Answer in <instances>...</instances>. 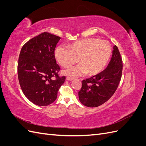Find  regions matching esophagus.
<instances>
[{"mask_svg":"<svg viewBox=\"0 0 146 146\" xmlns=\"http://www.w3.org/2000/svg\"><path fill=\"white\" fill-rule=\"evenodd\" d=\"M66 80H68V81H72V80H73V78H71V77H66Z\"/></svg>","mask_w":146,"mask_h":146,"instance_id":"esophagus-1","label":"esophagus"}]
</instances>
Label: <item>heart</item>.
I'll list each match as a JSON object with an SVG mask.
<instances>
[{
    "instance_id": "obj_1",
    "label": "heart",
    "mask_w": 146,
    "mask_h": 146,
    "mask_svg": "<svg viewBox=\"0 0 146 146\" xmlns=\"http://www.w3.org/2000/svg\"><path fill=\"white\" fill-rule=\"evenodd\" d=\"M111 55V47L108 41L90 38L72 43L69 48L58 46L55 56L58 63L69 68L77 62L79 65L66 69L63 74L71 77L86 74L88 76L98 74L108 64Z\"/></svg>"
}]
</instances>
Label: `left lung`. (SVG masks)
<instances>
[{"label": "left lung", "mask_w": 146, "mask_h": 146, "mask_svg": "<svg viewBox=\"0 0 146 146\" xmlns=\"http://www.w3.org/2000/svg\"><path fill=\"white\" fill-rule=\"evenodd\" d=\"M122 72V60L117 47L113 46L111 60L105 70L83 80L79 100L86 107H97L110 99L117 90Z\"/></svg>", "instance_id": "left-lung-1"}]
</instances>
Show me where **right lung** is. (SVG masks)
<instances>
[{
	"instance_id": "obj_1",
	"label": "right lung",
	"mask_w": 146,
	"mask_h": 146,
	"mask_svg": "<svg viewBox=\"0 0 146 146\" xmlns=\"http://www.w3.org/2000/svg\"><path fill=\"white\" fill-rule=\"evenodd\" d=\"M60 37L44 32L22 47L17 74L24 94L31 102L47 106L56 100L66 77H60V66L55 58V48Z\"/></svg>"
}]
</instances>
